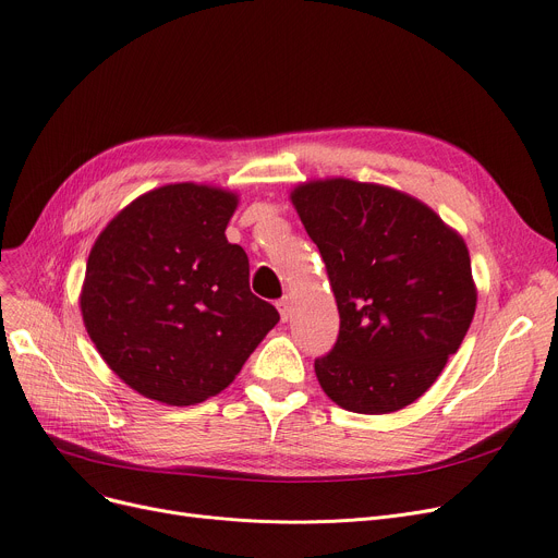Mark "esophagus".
<instances>
[{
    "mask_svg": "<svg viewBox=\"0 0 558 558\" xmlns=\"http://www.w3.org/2000/svg\"><path fill=\"white\" fill-rule=\"evenodd\" d=\"M276 305H278L280 318H282V320H287V318H289V314H291V299H287V296H284V299H280Z\"/></svg>",
    "mask_w": 558,
    "mask_h": 558,
    "instance_id": "obj_1",
    "label": "esophagus"
}]
</instances>
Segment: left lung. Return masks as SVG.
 <instances>
[{
  "label": "left lung",
  "instance_id": "obj_1",
  "mask_svg": "<svg viewBox=\"0 0 558 558\" xmlns=\"http://www.w3.org/2000/svg\"><path fill=\"white\" fill-rule=\"evenodd\" d=\"M291 203L318 246L339 337L314 362L318 385L355 414H389L441 375L475 316L461 234L404 192L350 179L310 181Z\"/></svg>",
  "mask_w": 558,
  "mask_h": 558
}]
</instances>
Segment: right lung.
<instances>
[{
	"label": "right lung",
	"mask_w": 558,
	"mask_h": 558,
	"mask_svg": "<svg viewBox=\"0 0 558 558\" xmlns=\"http://www.w3.org/2000/svg\"><path fill=\"white\" fill-rule=\"evenodd\" d=\"M238 194L173 183L137 196L87 257L81 314L104 362L142 393L187 407L223 391L278 310L248 287L226 240Z\"/></svg>",
	"instance_id": "obj_1"
}]
</instances>
